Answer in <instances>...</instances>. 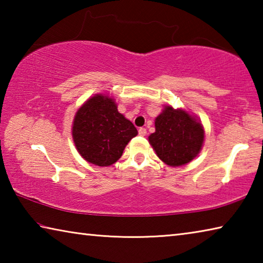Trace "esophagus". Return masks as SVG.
I'll return each instance as SVG.
<instances>
[{
	"mask_svg": "<svg viewBox=\"0 0 263 263\" xmlns=\"http://www.w3.org/2000/svg\"><path fill=\"white\" fill-rule=\"evenodd\" d=\"M138 132H139V135H140V136H142V137H145V136H146V133H147V131H146V128H145V127H140L139 130H138Z\"/></svg>",
	"mask_w": 263,
	"mask_h": 263,
	"instance_id": "obj_1",
	"label": "esophagus"
}]
</instances>
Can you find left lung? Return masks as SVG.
Returning <instances> with one entry per match:
<instances>
[{
	"mask_svg": "<svg viewBox=\"0 0 263 263\" xmlns=\"http://www.w3.org/2000/svg\"><path fill=\"white\" fill-rule=\"evenodd\" d=\"M148 140L158 157L172 167L190 162L204 141L202 124L184 110L166 106L155 119V132Z\"/></svg>",
	"mask_w": 263,
	"mask_h": 263,
	"instance_id": "1",
	"label": "left lung"
}]
</instances>
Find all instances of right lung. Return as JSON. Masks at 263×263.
<instances>
[{
  "label": "right lung",
  "mask_w": 263,
  "mask_h": 263,
  "mask_svg": "<svg viewBox=\"0 0 263 263\" xmlns=\"http://www.w3.org/2000/svg\"><path fill=\"white\" fill-rule=\"evenodd\" d=\"M72 133L78 152L84 160L106 167L122 157L127 142L138 131L118 112L112 99L99 94L78 110Z\"/></svg>",
  "instance_id": "1"
}]
</instances>
